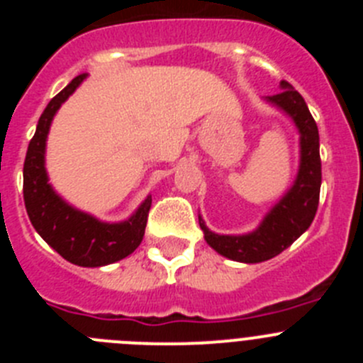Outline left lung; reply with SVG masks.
<instances>
[{
  "label": "left lung",
  "instance_id": "obj_1",
  "mask_svg": "<svg viewBox=\"0 0 363 363\" xmlns=\"http://www.w3.org/2000/svg\"><path fill=\"white\" fill-rule=\"evenodd\" d=\"M280 86L281 91L267 96L265 101L289 116L300 134V165L291 189L251 233L216 234L205 225L203 218L198 216L205 242L218 255L242 264H259L280 255L309 229L318 209L322 185L318 127L300 92L287 82H281Z\"/></svg>",
  "mask_w": 363,
  "mask_h": 363
}]
</instances>
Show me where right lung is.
I'll use <instances>...</instances> for the list:
<instances>
[{
	"label": "right lung",
	"mask_w": 363,
	"mask_h": 363,
	"mask_svg": "<svg viewBox=\"0 0 363 363\" xmlns=\"http://www.w3.org/2000/svg\"><path fill=\"white\" fill-rule=\"evenodd\" d=\"M85 78L86 74L76 76L45 107L25 158L23 200L30 223L57 255L79 267H104L133 255L142 243L152 198L147 196L130 218L111 223L67 203L49 184L45 149L50 125Z\"/></svg>",
	"instance_id": "obj_1"
}]
</instances>
